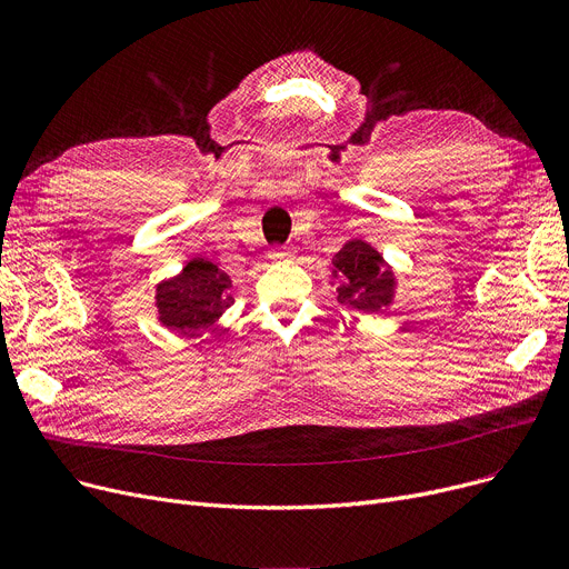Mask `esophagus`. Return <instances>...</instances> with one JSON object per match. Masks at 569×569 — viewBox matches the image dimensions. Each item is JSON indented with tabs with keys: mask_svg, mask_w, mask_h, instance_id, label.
<instances>
[{
	"mask_svg": "<svg viewBox=\"0 0 569 569\" xmlns=\"http://www.w3.org/2000/svg\"><path fill=\"white\" fill-rule=\"evenodd\" d=\"M272 258H274V260H292V258H295V249H290V247H288V249H277V251L272 253Z\"/></svg>",
	"mask_w": 569,
	"mask_h": 569,
	"instance_id": "1",
	"label": "esophagus"
}]
</instances>
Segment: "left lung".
Segmentation results:
<instances>
[{
  "mask_svg": "<svg viewBox=\"0 0 569 569\" xmlns=\"http://www.w3.org/2000/svg\"><path fill=\"white\" fill-rule=\"evenodd\" d=\"M339 279L337 300L360 311H378L392 302L395 274L382 256L362 239H350L332 258Z\"/></svg>",
  "mask_w": 569,
  "mask_h": 569,
  "instance_id": "left-lung-1",
  "label": "left lung"
}]
</instances>
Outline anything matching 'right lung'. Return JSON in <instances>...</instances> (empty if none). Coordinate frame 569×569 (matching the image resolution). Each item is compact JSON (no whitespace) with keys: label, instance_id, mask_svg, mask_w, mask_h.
Here are the masks:
<instances>
[{"label":"right lung","instance_id":"obj_1","mask_svg":"<svg viewBox=\"0 0 569 569\" xmlns=\"http://www.w3.org/2000/svg\"><path fill=\"white\" fill-rule=\"evenodd\" d=\"M230 288V277L214 262L193 258L177 277L157 286L159 320L174 332H200L234 302Z\"/></svg>","mask_w":569,"mask_h":569}]
</instances>
